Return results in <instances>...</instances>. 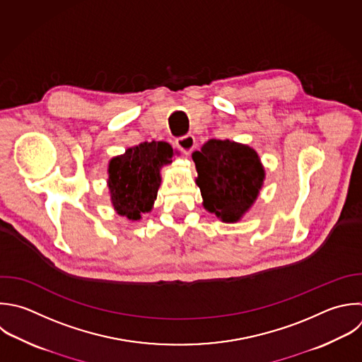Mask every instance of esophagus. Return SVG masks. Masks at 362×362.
<instances>
[{"instance_id": "1", "label": "esophagus", "mask_w": 362, "mask_h": 362, "mask_svg": "<svg viewBox=\"0 0 362 362\" xmlns=\"http://www.w3.org/2000/svg\"><path fill=\"white\" fill-rule=\"evenodd\" d=\"M175 144H177V147H178L180 150H182L185 154H189V153L195 148V146H197L195 137H194L192 134H185V136L178 137V139L175 140Z\"/></svg>"}]
</instances>
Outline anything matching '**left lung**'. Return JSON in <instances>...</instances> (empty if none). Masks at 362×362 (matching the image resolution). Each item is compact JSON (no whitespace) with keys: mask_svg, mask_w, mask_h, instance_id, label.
<instances>
[{"mask_svg":"<svg viewBox=\"0 0 362 362\" xmlns=\"http://www.w3.org/2000/svg\"><path fill=\"white\" fill-rule=\"evenodd\" d=\"M204 206L223 222H235L252 206L264 170L256 151L229 140H209L192 153Z\"/></svg>","mask_w":362,"mask_h":362,"instance_id":"1","label":"left lung"}]
</instances>
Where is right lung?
I'll return each mask as SVG.
<instances>
[{"instance_id": "add662e5", "label": "right lung", "mask_w": 362, "mask_h": 362, "mask_svg": "<svg viewBox=\"0 0 362 362\" xmlns=\"http://www.w3.org/2000/svg\"><path fill=\"white\" fill-rule=\"evenodd\" d=\"M173 148L167 143H141L127 148L109 164V189L119 215L137 221L148 212L157 198L160 168L171 163Z\"/></svg>"}]
</instances>
